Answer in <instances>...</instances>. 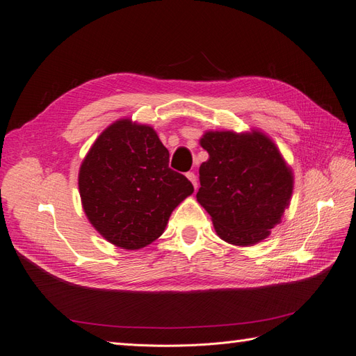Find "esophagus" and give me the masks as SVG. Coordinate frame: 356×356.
<instances>
[{
    "label": "esophagus",
    "mask_w": 356,
    "mask_h": 356,
    "mask_svg": "<svg viewBox=\"0 0 356 356\" xmlns=\"http://www.w3.org/2000/svg\"><path fill=\"white\" fill-rule=\"evenodd\" d=\"M187 178L191 181V184L195 186V188L197 190V179H196V174H195V172H188V174H187Z\"/></svg>",
    "instance_id": "obj_1"
}]
</instances>
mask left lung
<instances>
[{
  "mask_svg": "<svg viewBox=\"0 0 356 356\" xmlns=\"http://www.w3.org/2000/svg\"><path fill=\"white\" fill-rule=\"evenodd\" d=\"M200 145L209 159L200 165L196 197L215 232L232 245L261 242L288 208L293 170L272 139L258 131H209Z\"/></svg>",
  "mask_w": 356,
  "mask_h": 356,
  "instance_id": "left-lung-1",
  "label": "left lung"
}]
</instances>
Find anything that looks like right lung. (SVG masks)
Segmentation results:
<instances>
[{
	"label": "right lung",
	"mask_w": 356,
	"mask_h": 356,
	"mask_svg": "<svg viewBox=\"0 0 356 356\" xmlns=\"http://www.w3.org/2000/svg\"><path fill=\"white\" fill-rule=\"evenodd\" d=\"M83 209L104 238L139 250L165 232L195 188L169 168V152L152 126L123 118L98 136L79 172Z\"/></svg>",
	"instance_id": "add662e5"
}]
</instances>
